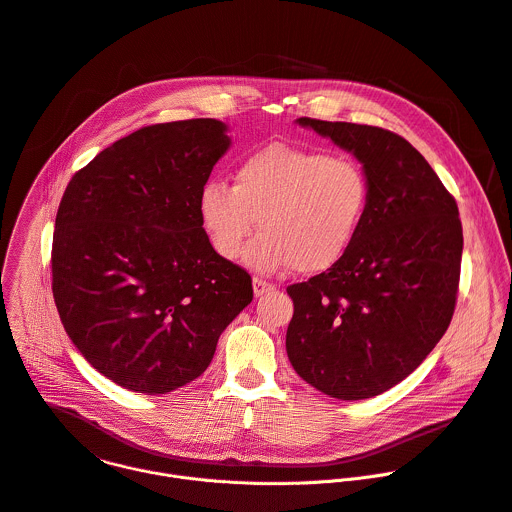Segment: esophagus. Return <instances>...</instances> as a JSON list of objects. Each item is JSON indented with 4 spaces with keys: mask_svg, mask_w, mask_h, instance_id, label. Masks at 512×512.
Returning <instances> with one entry per match:
<instances>
[{
    "mask_svg": "<svg viewBox=\"0 0 512 512\" xmlns=\"http://www.w3.org/2000/svg\"><path fill=\"white\" fill-rule=\"evenodd\" d=\"M273 289H275L273 283L263 281V279H259V277L253 279V293H255V297H261V295H265V293H269V291H273Z\"/></svg>",
    "mask_w": 512,
    "mask_h": 512,
    "instance_id": "esophagus-1",
    "label": "esophagus"
}]
</instances>
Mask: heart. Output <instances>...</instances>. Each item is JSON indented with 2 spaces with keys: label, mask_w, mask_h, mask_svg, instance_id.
Returning <instances> with one entry per match:
<instances>
[{
  "label": "heart",
  "mask_w": 512,
  "mask_h": 512,
  "mask_svg": "<svg viewBox=\"0 0 512 512\" xmlns=\"http://www.w3.org/2000/svg\"><path fill=\"white\" fill-rule=\"evenodd\" d=\"M372 187L350 156L273 142L249 152L235 168L233 187L209 181L199 193V219L219 257L261 273L293 267L321 273L352 249L370 213Z\"/></svg>",
  "instance_id": "obj_1"
}]
</instances>
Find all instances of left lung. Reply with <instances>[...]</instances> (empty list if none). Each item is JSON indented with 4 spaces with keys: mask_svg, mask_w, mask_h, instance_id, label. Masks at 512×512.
<instances>
[{
    "mask_svg": "<svg viewBox=\"0 0 512 512\" xmlns=\"http://www.w3.org/2000/svg\"><path fill=\"white\" fill-rule=\"evenodd\" d=\"M352 152L370 213L337 265L287 287L293 370L337 400L374 398L408 378L450 325L462 259L454 197L402 136L368 124L297 118Z\"/></svg>",
    "mask_w": 512,
    "mask_h": 512,
    "instance_id": "1",
    "label": "left lung"
}]
</instances>
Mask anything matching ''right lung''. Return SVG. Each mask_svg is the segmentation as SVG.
<instances>
[{"instance_id":"obj_1","label":"right lung","mask_w":512,"mask_h":512,"mask_svg":"<svg viewBox=\"0 0 512 512\" xmlns=\"http://www.w3.org/2000/svg\"><path fill=\"white\" fill-rule=\"evenodd\" d=\"M229 146L215 118L144 126L66 187L54 301L86 362L130 392L166 394L199 378L253 299L251 275L217 255L199 219V193Z\"/></svg>"}]
</instances>
